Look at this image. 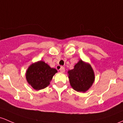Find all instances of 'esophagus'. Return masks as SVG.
Here are the masks:
<instances>
[{
	"instance_id": "34e87169",
	"label": "esophagus",
	"mask_w": 123,
	"mask_h": 123,
	"mask_svg": "<svg viewBox=\"0 0 123 123\" xmlns=\"http://www.w3.org/2000/svg\"><path fill=\"white\" fill-rule=\"evenodd\" d=\"M59 71H60L61 72L64 73V72H65V68H64V67H60V69H59Z\"/></svg>"
}]
</instances>
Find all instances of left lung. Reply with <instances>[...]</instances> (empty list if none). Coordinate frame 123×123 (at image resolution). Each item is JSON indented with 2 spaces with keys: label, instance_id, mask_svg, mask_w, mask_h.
<instances>
[{
  "label": "left lung",
  "instance_id": "1",
  "mask_svg": "<svg viewBox=\"0 0 123 123\" xmlns=\"http://www.w3.org/2000/svg\"><path fill=\"white\" fill-rule=\"evenodd\" d=\"M71 87L79 92H86L92 86L95 79L94 71L90 64L79 59L73 69L68 71Z\"/></svg>",
  "mask_w": 123,
  "mask_h": 123
}]
</instances>
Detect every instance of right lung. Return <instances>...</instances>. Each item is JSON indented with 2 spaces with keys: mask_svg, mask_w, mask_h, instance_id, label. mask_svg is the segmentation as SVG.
Here are the masks:
<instances>
[{
  "mask_svg": "<svg viewBox=\"0 0 123 123\" xmlns=\"http://www.w3.org/2000/svg\"><path fill=\"white\" fill-rule=\"evenodd\" d=\"M56 72L58 71L56 69L51 68L43 61H39L29 66L25 72V78L33 89L39 90L50 84L51 80Z\"/></svg>",
  "mask_w": 123,
  "mask_h": 123,
  "instance_id": "obj_1",
  "label": "right lung"
}]
</instances>
